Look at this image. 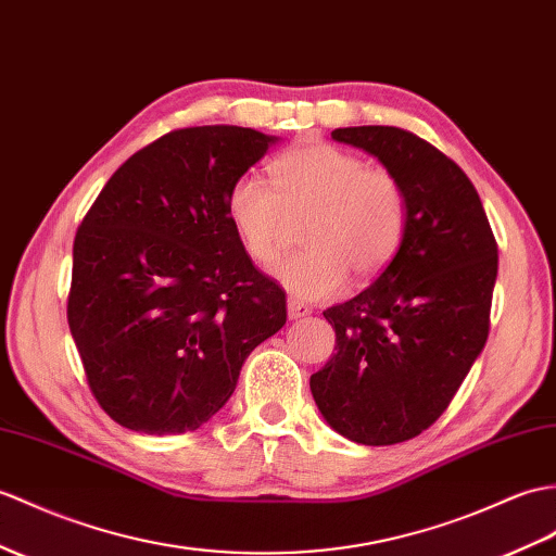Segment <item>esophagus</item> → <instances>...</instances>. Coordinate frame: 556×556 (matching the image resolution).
<instances>
[{"label":"esophagus","instance_id":"1","mask_svg":"<svg viewBox=\"0 0 556 556\" xmlns=\"http://www.w3.org/2000/svg\"><path fill=\"white\" fill-rule=\"evenodd\" d=\"M287 309H289V319H301V317H307L309 313H313V307L303 301H295V299H289Z\"/></svg>","mask_w":556,"mask_h":556}]
</instances>
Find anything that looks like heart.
I'll return each mask as SVG.
<instances>
[{
	"mask_svg": "<svg viewBox=\"0 0 556 556\" xmlns=\"http://www.w3.org/2000/svg\"><path fill=\"white\" fill-rule=\"evenodd\" d=\"M263 177L243 175L227 193V219L243 251L273 263L287 239L289 215H303L305 251L275 267V277L303 301L339 295L348 275L377 277L393 261L407 225V197L383 167L325 141L281 153Z\"/></svg>",
	"mask_w": 556,
	"mask_h": 556,
	"instance_id": "1",
	"label": "heart"
}]
</instances>
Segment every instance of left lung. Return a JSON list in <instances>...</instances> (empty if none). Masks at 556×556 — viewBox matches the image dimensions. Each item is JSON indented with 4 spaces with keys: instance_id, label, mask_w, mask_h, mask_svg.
Masks as SVG:
<instances>
[{
    "instance_id": "1",
    "label": "left lung",
    "mask_w": 556,
    "mask_h": 556,
    "mask_svg": "<svg viewBox=\"0 0 556 556\" xmlns=\"http://www.w3.org/2000/svg\"><path fill=\"white\" fill-rule=\"evenodd\" d=\"M331 139L400 179L407 225L371 287L325 313L337 353L309 377V391L348 441L395 445L443 415L481 355L497 243L479 191L429 141L389 125L339 127Z\"/></svg>"
}]
</instances>
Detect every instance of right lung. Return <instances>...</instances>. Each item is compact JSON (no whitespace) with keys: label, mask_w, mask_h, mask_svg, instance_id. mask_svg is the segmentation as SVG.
I'll list each match as a JSON object with an SVG mask.
<instances>
[{"label":"right lung","mask_w":556,"mask_h":556,"mask_svg":"<svg viewBox=\"0 0 556 556\" xmlns=\"http://www.w3.org/2000/svg\"><path fill=\"white\" fill-rule=\"evenodd\" d=\"M277 141L175 130L113 173L77 229L68 327L97 403L125 429H201L287 321V295L227 219L231 185Z\"/></svg>","instance_id":"obj_1"}]
</instances>
